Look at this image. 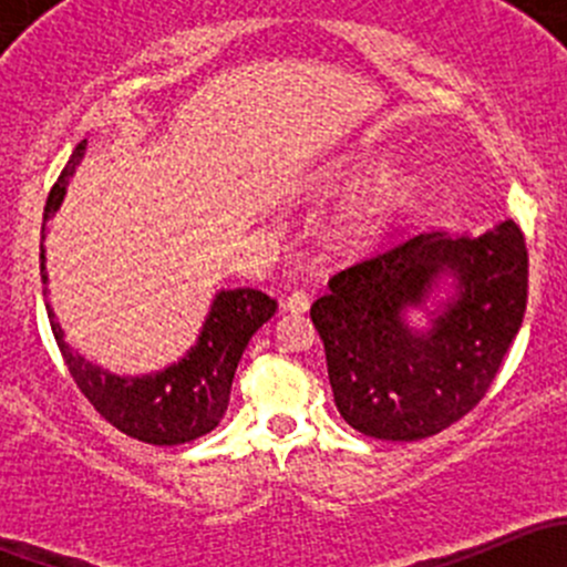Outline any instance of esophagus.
<instances>
[{
  "instance_id": "obj_1",
  "label": "esophagus",
  "mask_w": 567,
  "mask_h": 567,
  "mask_svg": "<svg viewBox=\"0 0 567 567\" xmlns=\"http://www.w3.org/2000/svg\"><path fill=\"white\" fill-rule=\"evenodd\" d=\"M307 310H310V296H307L305 290H293V293L285 299V312H290V316H305Z\"/></svg>"
}]
</instances>
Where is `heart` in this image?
Wrapping results in <instances>:
<instances>
[{
  "instance_id": "1",
  "label": "heart",
  "mask_w": 567,
  "mask_h": 567,
  "mask_svg": "<svg viewBox=\"0 0 567 567\" xmlns=\"http://www.w3.org/2000/svg\"><path fill=\"white\" fill-rule=\"evenodd\" d=\"M386 175V162L381 158H351L340 164L326 177V192L329 194H359L377 186L364 199H359L357 208L346 216L340 225V238L351 247H373L381 238H386L400 225L405 214L414 205L416 181L411 175Z\"/></svg>"
}]
</instances>
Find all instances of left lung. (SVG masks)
Listing matches in <instances>:
<instances>
[{"mask_svg": "<svg viewBox=\"0 0 567 567\" xmlns=\"http://www.w3.org/2000/svg\"><path fill=\"white\" fill-rule=\"evenodd\" d=\"M527 277V244L513 219L477 238L416 233L334 274L310 318L342 420L384 442H416L458 422L522 329ZM444 278L454 279V296L431 302ZM409 309L432 316L427 330L408 323Z\"/></svg>", "mask_w": 567, "mask_h": 567, "instance_id": "8db88e82", "label": "left lung"}]
</instances>
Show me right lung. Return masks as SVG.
Returning <instances> with one entry per match:
<instances>
[{"mask_svg":"<svg viewBox=\"0 0 567 567\" xmlns=\"http://www.w3.org/2000/svg\"><path fill=\"white\" fill-rule=\"evenodd\" d=\"M84 153H87V140L79 142L65 169L51 186L43 208V227H40L43 238L45 221L60 210L68 183L76 175ZM40 279L49 285L43 244H40ZM45 293L49 290L43 288V296ZM45 312H49L51 331L73 381L95 405V411L125 436L158 444V447H173V444L194 442L219 425L230 403V386L238 362L247 351L251 334L277 312V301L255 288L219 290L210 301L197 342L177 362L145 375L109 373L101 364L84 359L65 342V331L51 305H45Z\"/></svg>","mask_w":567,"mask_h":567,"instance_id":"1","label":"right lung"}]
</instances>
